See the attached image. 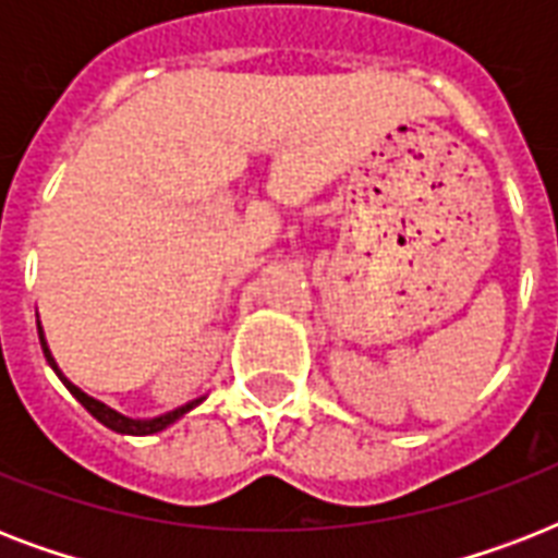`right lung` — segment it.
I'll use <instances>...</instances> for the list:
<instances>
[{
    "label": "right lung",
    "instance_id": "add662e5",
    "mask_svg": "<svg viewBox=\"0 0 558 558\" xmlns=\"http://www.w3.org/2000/svg\"><path fill=\"white\" fill-rule=\"evenodd\" d=\"M37 330H39V344H43V353H46L51 371H54L57 376H60V381H63L65 388H69V393H72V397L77 399V402H81V405L86 408V411H89V414L95 416V420H98V423H104V425H107V428H112V432L133 434V437H147V434L165 432L168 425H173V423H177V420H182V416H185L187 411H193V408L199 405L202 399H205V397L193 399V402H187V405L173 408V411H168V414H159V416H126V414H121V411H116V408H112V405H107V402H100V399L89 397V393H86V390H83V388H77V385H74V381L69 379V376H65L63 371H60V365H57V359L51 356V350H48V341H46V332H43V324H39V322H37Z\"/></svg>",
    "mask_w": 558,
    "mask_h": 558
}]
</instances>
